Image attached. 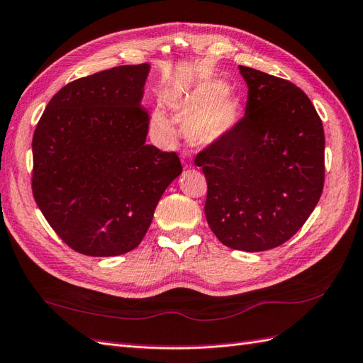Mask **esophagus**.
I'll list each match as a JSON object with an SVG mask.
<instances>
[{
    "label": "esophagus",
    "mask_w": 363,
    "mask_h": 363,
    "mask_svg": "<svg viewBox=\"0 0 363 363\" xmlns=\"http://www.w3.org/2000/svg\"><path fill=\"white\" fill-rule=\"evenodd\" d=\"M182 165H184V168H191V161L187 157H182Z\"/></svg>",
    "instance_id": "esophagus-1"
}]
</instances>
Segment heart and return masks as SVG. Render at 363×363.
<instances>
[{"label":"heart","instance_id":"1","mask_svg":"<svg viewBox=\"0 0 363 363\" xmlns=\"http://www.w3.org/2000/svg\"><path fill=\"white\" fill-rule=\"evenodd\" d=\"M168 105L176 121L187 128L190 142L198 148H210L225 140L241 119L238 100L230 94L227 83L218 79L199 82L187 91L174 94ZM151 123L161 136H173L172 125L161 109L153 113Z\"/></svg>","mask_w":363,"mask_h":363}]
</instances>
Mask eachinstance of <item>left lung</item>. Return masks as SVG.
<instances>
[{
	"label": "left lung",
	"instance_id": "1",
	"mask_svg": "<svg viewBox=\"0 0 363 363\" xmlns=\"http://www.w3.org/2000/svg\"><path fill=\"white\" fill-rule=\"evenodd\" d=\"M246 114L229 138L202 150L206 218L224 246L274 249L313 213L325 182V133L309 97L294 83L240 66Z\"/></svg>",
	"mask_w": 363,
	"mask_h": 363
}]
</instances>
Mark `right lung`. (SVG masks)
Instances as JSON below:
<instances>
[{
    "label": "right lung",
    "mask_w": 363,
    "mask_h": 363,
    "mask_svg": "<svg viewBox=\"0 0 363 363\" xmlns=\"http://www.w3.org/2000/svg\"><path fill=\"white\" fill-rule=\"evenodd\" d=\"M148 72V63L126 65L67 83L33 133V198L79 254L116 257L138 247L182 173L176 153L145 143Z\"/></svg>",
    "instance_id": "1"
}]
</instances>
